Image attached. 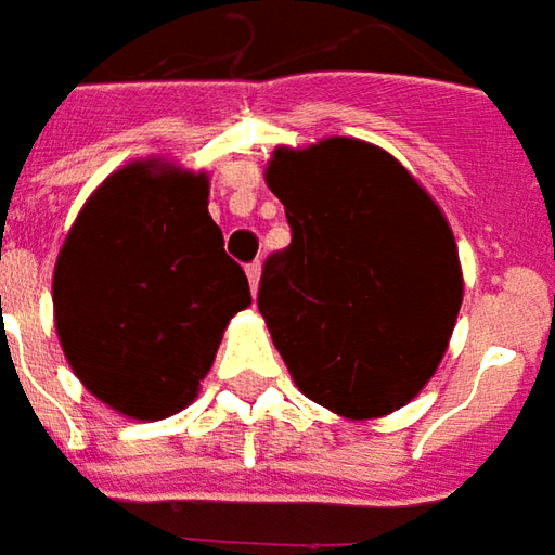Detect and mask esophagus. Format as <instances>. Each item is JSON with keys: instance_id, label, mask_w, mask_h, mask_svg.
Returning a JSON list of instances; mask_svg holds the SVG:
<instances>
[{"instance_id": "obj_1", "label": "esophagus", "mask_w": 555, "mask_h": 555, "mask_svg": "<svg viewBox=\"0 0 555 555\" xmlns=\"http://www.w3.org/2000/svg\"><path fill=\"white\" fill-rule=\"evenodd\" d=\"M246 276H249V285H253V291H258V279H261V264H258V261H253V264H246Z\"/></svg>"}]
</instances>
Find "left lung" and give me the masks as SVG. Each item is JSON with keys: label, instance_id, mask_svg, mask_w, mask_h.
<instances>
[{"label": "left lung", "instance_id": "left-lung-1", "mask_svg": "<svg viewBox=\"0 0 555 555\" xmlns=\"http://www.w3.org/2000/svg\"><path fill=\"white\" fill-rule=\"evenodd\" d=\"M264 181L291 243L264 261L258 309L294 384L348 418L404 408L464 300L442 210L392 154L348 137L276 147Z\"/></svg>", "mask_w": 555, "mask_h": 555}]
</instances>
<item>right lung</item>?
I'll return each mask as SVG.
<instances>
[{
  "label": "right lung",
  "mask_w": 555,
  "mask_h": 555,
  "mask_svg": "<svg viewBox=\"0 0 555 555\" xmlns=\"http://www.w3.org/2000/svg\"><path fill=\"white\" fill-rule=\"evenodd\" d=\"M205 171L139 159L91 193L53 273L55 333L91 396L121 416L183 410L249 282L207 214Z\"/></svg>",
  "instance_id": "1"
}]
</instances>
